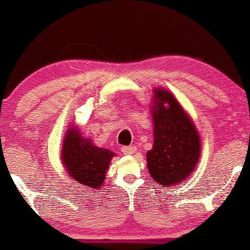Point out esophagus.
Returning a JSON list of instances; mask_svg holds the SVG:
<instances>
[{
  "instance_id": "obj_1",
  "label": "esophagus",
  "mask_w": 250,
  "mask_h": 250,
  "mask_svg": "<svg viewBox=\"0 0 250 250\" xmlns=\"http://www.w3.org/2000/svg\"><path fill=\"white\" fill-rule=\"evenodd\" d=\"M122 152H123V154H125V155H131V154H133L135 152V147L134 146H124V147H122Z\"/></svg>"
}]
</instances>
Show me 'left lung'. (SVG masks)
Masks as SVG:
<instances>
[{
  "mask_svg": "<svg viewBox=\"0 0 250 250\" xmlns=\"http://www.w3.org/2000/svg\"><path fill=\"white\" fill-rule=\"evenodd\" d=\"M153 148L147 152L150 176L161 187L183 183L195 170L200 155V137L190 116L162 88L154 89Z\"/></svg>",
  "mask_w": 250,
  "mask_h": 250,
  "instance_id": "1",
  "label": "left lung"
}]
</instances>
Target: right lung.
Masks as SVG:
<instances>
[{
	"mask_svg": "<svg viewBox=\"0 0 250 250\" xmlns=\"http://www.w3.org/2000/svg\"><path fill=\"white\" fill-rule=\"evenodd\" d=\"M113 156L116 154L110 149L95 146L89 138H83L76 126H70L67 130L61 161L67 174L78 183L92 189L101 188Z\"/></svg>",
	"mask_w": 250,
	"mask_h": 250,
	"instance_id": "right-lung-1",
	"label": "right lung"
}]
</instances>
